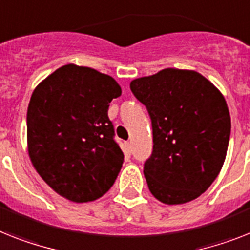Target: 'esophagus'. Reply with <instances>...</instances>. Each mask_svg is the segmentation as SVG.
I'll use <instances>...</instances> for the list:
<instances>
[{
    "mask_svg": "<svg viewBox=\"0 0 250 250\" xmlns=\"http://www.w3.org/2000/svg\"><path fill=\"white\" fill-rule=\"evenodd\" d=\"M125 146H126V149L129 150H131V140H130V142H126V143H125Z\"/></svg>",
    "mask_w": 250,
    "mask_h": 250,
    "instance_id": "obj_1",
    "label": "esophagus"
}]
</instances>
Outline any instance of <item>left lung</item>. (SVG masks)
<instances>
[{"label": "left lung", "instance_id": "1", "mask_svg": "<svg viewBox=\"0 0 250 250\" xmlns=\"http://www.w3.org/2000/svg\"><path fill=\"white\" fill-rule=\"evenodd\" d=\"M130 89L152 120L153 152L143 171L150 193L165 204L194 201L226 158L231 119L222 93L194 70L172 67L131 80Z\"/></svg>", "mask_w": 250, "mask_h": 250}]
</instances>
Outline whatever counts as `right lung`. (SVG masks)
<instances>
[{
    "mask_svg": "<svg viewBox=\"0 0 250 250\" xmlns=\"http://www.w3.org/2000/svg\"><path fill=\"white\" fill-rule=\"evenodd\" d=\"M121 96L112 76L67 63L33 90L26 113L29 158L44 183L75 203L110 190L124 162L108 103Z\"/></svg>",
    "mask_w": 250,
    "mask_h": 250,
    "instance_id": "add662e5",
    "label": "right lung"
}]
</instances>
